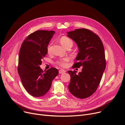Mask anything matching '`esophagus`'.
I'll use <instances>...</instances> for the list:
<instances>
[{
	"mask_svg": "<svg viewBox=\"0 0 125 125\" xmlns=\"http://www.w3.org/2000/svg\"><path fill=\"white\" fill-rule=\"evenodd\" d=\"M66 73V70H63V69H60V70H59V73L60 74L64 73Z\"/></svg>",
	"mask_w": 125,
	"mask_h": 125,
	"instance_id": "obj_1",
	"label": "esophagus"
}]
</instances>
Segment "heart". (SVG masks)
Segmentation results:
<instances>
[{
    "label": "heart",
    "instance_id": "heart-1",
    "mask_svg": "<svg viewBox=\"0 0 125 125\" xmlns=\"http://www.w3.org/2000/svg\"><path fill=\"white\" fill-rule=\"evenodd\" d=\"M60 42L62 44V46L66 48L68 47H71L73 45V42L69 37L67 36H62L60 39ZM52 43H50L47 46V52L50 53L51 51V47ZM70 58L69 57H65L60 59L56 62V63L59 66L66 67L68 65V62L69 61Z\"/></svg>",
    "mask_w": 125,
    "mask_h": 125
}]
</instances>
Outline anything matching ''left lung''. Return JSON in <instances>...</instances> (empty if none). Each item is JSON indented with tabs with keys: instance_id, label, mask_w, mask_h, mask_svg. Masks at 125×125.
<instances>
[{
	"instance_id": "left-lung-1",
	"label": "left lung",
	"mask_w": 125,
	"mask_h": 125,
	"mask_svg": "<svg viewBox=\"0 0 125 125\" xmlns=\"http://www.w3.org/2000/svg\"><path fill=\"white\" fill-rule=\"evenodd\" d=\"M67 34L79 50L73 68L83 67L78 74L75 70L68 71L71 77L68 88L74 96L86 99L96 91L105 69L103 44L99 36L88 29H75Z\"/></svg>"
}]
</instances>
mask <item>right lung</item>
Listing matches in <instances>:
<instances>
[{"mask_svg": "<svg viewBox=\"0 0 125 125\" xmlns=\"http://www.w3.org/2000/svg\"><path fill=\"white\" fill-rule=\"evenodd\" d=\"M55 33L53 31H36L30 34L21 45L19 55L18 73L24 88L33 96L44 95L59 73L55 68L51 67L43 71L40 67L47 54L49 42Z\"/></svg>", "mask_w": 125, "mask_h": 125, "instance_id": "obj_1", "label": "right lung"}]
</instances>
